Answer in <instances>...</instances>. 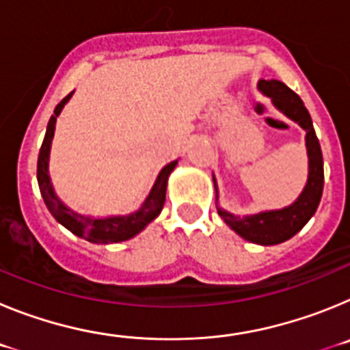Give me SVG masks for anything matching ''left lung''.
Masks as SVG:
<instances>
[{
  "label": "left lung",
  "instance_id": "left-lung-1",
  "mask_svg": "<svg viewBox=\"0 0 350 350\" xmlns=\"http://www.w3.org/2000/svg\"><path fill=\"white\" fill-rule=\"evenodd\" d=\"M258 88L262 94L271 98L275 108H279L284 116L298 122L307 133L305 135V145H307L308 154L307 184L298 200L286 208L268 210V212L243 215V217L226 212L221 206H217V212L231 230L237 231L240 237L249 242L259 243V245H277V243H282L291 237H295L303 226L310 221V217L319 206L324 187L323 152H321L319 140L315 137L310 113L303 105L301 98L280 80H259ZM213 185H215V193H217L215 178H213Z\"/></svg>",
  "mask_w": 350,
  "mask_h": 350
}]
</instances>
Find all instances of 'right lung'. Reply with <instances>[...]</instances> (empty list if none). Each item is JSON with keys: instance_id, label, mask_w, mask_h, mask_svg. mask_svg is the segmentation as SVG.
<instances>
[{"instance_id": "1", "label": "right lung", "mask_w": 350, "mask_h": 350, "mask_svg": "<svg viewBox=\"0 0 350 350\" xmlns=\"http://www.w3.org/2000/svg\"><path fill=\"white\" fill-rule=\"evenodd\" d=\"M73 92L64 98L54 110V116L51 117L47 124V133L43 138L42 148L38 154V168H36V178H38L40 193H42L43 202L47 205L49 212L54 215V219L59 224H63L66 230L77 237L83 238L91 243H117L129 240L135 234L140 233L145 230V226L148 222H152L163 210L166 198V185H168L170 173L173 168L177 166V161H172L170 165L161 170L157 175L156 182H154L152 189L148 193L147 200L144 205L137 210V212L129 213V215H116V217H103V219H94V217H85L80 213L73 212L68 208L59 198L55 196L54 187L51 184V177H49V154H51V144L54 138V129H55V119L61 113L64 105L71 98Z\"/></svg>"}]
</instances>
